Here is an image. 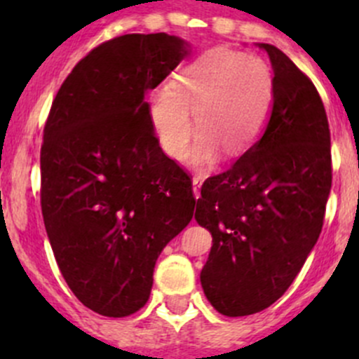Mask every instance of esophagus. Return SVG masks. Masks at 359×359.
Instances as JSON below:
<instances>
[{"mask_svg": "<svg viewBox=\"0 0 359 359\" xmlns=\"http://www.w3.org/2000/svg\"><path fill=\"white\" fill-rule=\"evenodd\" d=\"M201 177H193V193H194V198H200V191H201Z\"/></svg>", "mask_w": 359, "mask_h": 359, "instance_id": "esophagus-1", "label": "esophagus"}]
</instances>
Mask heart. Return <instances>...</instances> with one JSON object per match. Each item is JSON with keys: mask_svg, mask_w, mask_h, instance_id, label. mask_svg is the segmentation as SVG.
Wrapping results in <instances>:
<instances>
[{"mask_svg": "<svg viewBox=\"0 0 359 359\" xmlns=\"http://www.w3.org/2000/svg\"><path fill=\"white\" fill-rule=\"evenodd\" d=\"M274 97L271 67L257 55L215 46L182 67L173 85H163L149 99V118L163 151L173 159L189 153L194 126L200 130L193 151L196 166L247 151L260 135Z\"/></svg>", "mask_w": 359, "mask_h": 359, "instance_id": "b5f03b06", "label": "heart"}]
</instances>
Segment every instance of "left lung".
Returning <instances> with one entry per match:
<instances>
[{
    "label": "left lung",
    "mask_w": 359,
    "mask_h": 359,
    "mask_svg": "<svg viewBox=\"0 0 359 359\" xmlns=\"http://www.w3.org/2000/svg\"><path fill=\"white\" fill-rule=\"evenodd\" d=\"M274 71L262 137L201 187L194 219L213 245L200 280L224 316L276 302L316 245L332 187L330 128L313 81L280 48L259 43Z\"/></svg>",
    "instance_id": "8db88e82"
}]
</instances>
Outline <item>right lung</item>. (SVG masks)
<instances>
[{"instance_id": "1", "label": "right lung", "mask_w": 359, "mask_h": 359, "mask_svg": "<svg viewBox=\"0 0 359 359\" xmlns=\"http://www.w3.org/2000/svg\"><path fill=\"white\" fill-rule=\"evenodd\" d=\"M189 48L166 32L102 43L76 64L46 119V234L69 288L102 316L146 306L159 253L193 219L191 179L159 147L144 100Z\"/></svg>"}]
</instances>
